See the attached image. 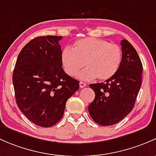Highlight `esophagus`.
<instances>
[{
	"label": "esophagus",
	"mask_w": 156,
	"mask_h": 156,
	"mask_svg": "<svg viewBox=\"0 0 156 156\" xmlns=\"http://www.w3.org/2000/svg\"><path fill=\"white\" fill-rule=\"evenodd\" d=\"M86 86H87V84H86V83H83V82H80V87L81 88V89H83V88H85Z\"/></svg>",
	"instance_id": "esophagus-1"
}]
</instances>
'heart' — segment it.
Returning <instances> with one entry per match:
<instances>
[{"instance_id": "1", "label": "heart", "mask_w": 156, "mask_h": 156, "mask_svg": "<svg viewBox=\"0 0 156 156\" xmlns=\"http://www.w3.org/2000/svg\"><path fill=\"white\" fill-rule=\"evenodd\" d=\"M122 62L121 47L99 38L77 40L72 49L65 48L61 53L62 65L68 76H75L84 65L87 67L77 74L83 80H109L118 72Z\"/></svg>"}]
</instances>
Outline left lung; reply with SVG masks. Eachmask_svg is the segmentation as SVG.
Instances as JSON below:
<instances>
[{
	"mask_svg": "<svg viewBox=\"0 0 156 156\" xmlns=\"http://www.w3.org/2000/svg\"><path fill=\"white\" fill-rule=\"evenodd\" d=\"M121 46L122 62L115 76L89 85L95 93L88 107L89 114L103 126L116 124L131 113L142 83L143 65L137 51L126 40L121 41Z\"/></svg>",
	"mask_w": 156,
	"mask_h": 156,
	"instance_id": "obj_1",
	"label": "left lung"
}]
</instances>
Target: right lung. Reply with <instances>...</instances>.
Here are the masks:
<instances>
[{"instance_id": "1", "label": "right lung", "mask_w": 156, "mask_h": 156, "mask_svg": "<svg viewBox=\"0 0 156 156\" xmlns=\"http://www.w3.org/2000/svg\"><path fill=\"white\" fill-rule=\"evenodd\" d=\"M62 37L41 36L19 52L12 73L16 104L33 123L51 127L63 116L65 104L80 88L78 80L62 68Z\"/></svg>"}]
</instances>
